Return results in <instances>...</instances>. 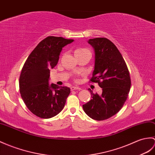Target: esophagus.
<instances>
[{
	"label": "esophagus",
	"instance_id": "esophagus-1",
	"mask_svg": "<svg viewBox=\"0 0 155 155\" xmlns=\"http://www.w3.org/2000/svg\"><path fill=\"white\" fill-rule=\"evenodd\" d=\"M71 90L72 91H74V90H78V91H80V90H81V88L80 87H78V86H71Z\"/></svg>",
	"mask_w": 155,
	"mask_h": 155
}]
</instances>
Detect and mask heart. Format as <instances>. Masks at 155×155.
<instances>
[{"label": "heart", "instance_id": "obj_1", "mask_svg": "<svg viewBox=\"0 0 155 155\" xmlns=\"http://www.w3.org/2000/svg\"><path fill=\"white\" fill-rule=\"evenodd\" d=\"M85 49H83V48H78V49H77L75 50L74 53L76 54V53H78V52H80V51H83V50H85Z\"/></svg>", "mask_w": 155, "mask_h": 155}]
</instances>
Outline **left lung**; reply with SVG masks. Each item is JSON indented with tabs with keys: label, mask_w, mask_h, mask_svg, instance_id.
<instances>
[{
	"label": "left lung",
	"mask_w": 155,
	"mask_h": 155,
	"mask_svg": "<svg viewBox=\"0 0 155 155\" xmlns=\"http://www.w3.org/2000/svg\"><path fill=\"white\" fill-rule=\"evenodd\" d=\"M94 49V69L91 79L102 88V94L91 93L92 99L82 105L84 112L93 120L102 121L116 114L126 101L131 88L127 64L112 42L105 38L90 39Z\"/></svg>",
	"instance_id": "left-lung-1"
}]
</instances>
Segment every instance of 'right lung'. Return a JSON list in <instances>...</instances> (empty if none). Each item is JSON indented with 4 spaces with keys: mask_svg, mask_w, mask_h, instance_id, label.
I'll return each mask as SVG.
<instances>
[{
    "mask_svg": "<svg viewBox=\"0 0 155 155\" xmlns=\"http://www.w3.org/2000/svg\"><path fill=\"white\" fill-rule=\"evenodd\" d=\"M73 41L47 37L35 47L24 64L19 79L21 97L29 110L39 117H53L63 109L71 90L49 84L50 69L57 65L63 47Z\"/></svg>",
    "mask_w": 155,
    "mask_h": 155,
    "instance_id": "right-lung-1",
    "label": "right lung"
}]
</instances>
